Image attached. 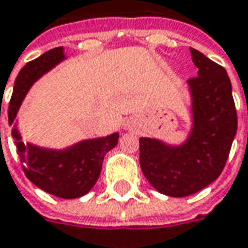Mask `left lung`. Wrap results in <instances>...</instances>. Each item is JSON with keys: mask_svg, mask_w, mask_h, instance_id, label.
Segmentation results:
<instances>
[{"mask_svg": "<svg viewBox=\"0 0 248 248\" xmlns=\"http://www.w3.org/2000/svg\"><path fill=\"white\" fill-rule=\"evenodd\" d=\"M197 77L187 80L193 127L179 146L140 138V169L162 194L190 196L221 174L237 132V112L232 82L223 66L190 48Z\"/></svg>", "mask_w": 248, "mask_h": 248, "instance_id": "left-lung-1", "label": "left lung"}]
</instances>
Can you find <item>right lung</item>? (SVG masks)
<instances>
[{
	"mask_svg": "<svg viewBox=\"0 0 248 248\" xmlns=\"http://www.w3.org/2000/svg\"><path fill=\"white\" fill-rule=\"evenodd\" d=\"M63 59V48L58 46L28 62L19 71L8 106L10 124H14L18 109L35 80ZM12 138L24 171L36 187L61 199H77L95 186L101 174L103 157L118 145L119 133L115 132L105 138L82 140L62 150L39 147L32 143L25 145L21 140L16 124H14Z\"/></svg>",
	"mask_w": 248,
	"mask_h": 248,
	"instance_id": "add662e5",
	"label": "right lung"
}]
</instances>
